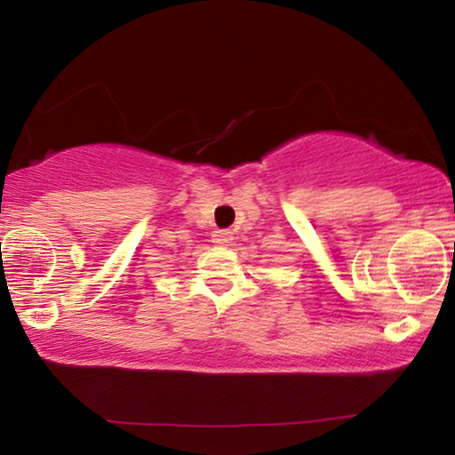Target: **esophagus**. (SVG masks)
Returning <instances> with one entry per match:
<instances>
[{"mask_svg":"<svg viewBox=\"0 0 455 455\" xmlns=\"http://www.w3.org/2000/svg\"><path fill=\"white\" fill-rule=\"evenodd\" d=\"M213 242L217 246H228L232 242V232H228V229H215Z\"/></svg>","mask_w":455,"mask_h":455,"instance_id":"obj_1","label":"esophagus"}]
</instances>
